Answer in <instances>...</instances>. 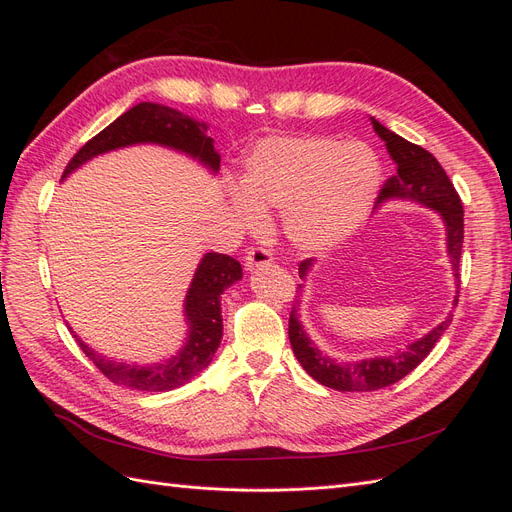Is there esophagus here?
Returning <instances> with one entry per match:
<instances>
[{
    "label": "esophagus",
    "instance_id": "esophagus-1",
    "mask_svg": "<svg viewBox=\"0 0 512 512\" xmlns=\"http://www.w3.org/2000/svg\"><path fill=\"white\" fill-rule=\"evenodd\" d=\"M273 262V256L265 247H250V252L245 256V269L247 271H256L260 267H267Z\"/></svg>",
    "mask_w": 512,
    "mask_h": 512
}]
</instances>
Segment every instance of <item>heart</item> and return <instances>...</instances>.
<instances>
[{"instance_id":"1","label":"heart","mask_w":512,"mask_h":512,"mask_svg":"<svg viewBox=\"0 0 512 512\" xmlns=\"http://www.w3.org/2000/svg\"><path fill=\"white\" fill-rule=\"evenodd\" d=\"M245 194L232 209L247 226L265 220L262 209L284 211V235L305 254L346 241L374 205L380 164L367 145L327 136H269L243 162Z\"/></svg>"}]
</instances>
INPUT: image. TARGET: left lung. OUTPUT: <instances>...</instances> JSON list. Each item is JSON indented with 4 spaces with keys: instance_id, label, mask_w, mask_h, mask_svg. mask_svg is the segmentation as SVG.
I'll list each match as a JSON object with an SVG mask.
<instances>
[{
    "instance_id": "left-lung-1",
    "label": "left lung",
    "mask_w": 512,
    "mask_h": 512,
    "mask_svg": "<svg viewBox=\"0 0 512 512\" xmlns=\"http://www.w3.org/2000/svg\"><path fill=\"white\" fill-rule=\"evenodd\" d=\"M371 123H374L376 134L386 143V151H389V156L395 162V173L393 177L384 181L378 194V205L386 203V200H414V203L436 211L446 228V250L459 286V258L463 247V207L457 190L453 188V183L444 173L440 162L433 158L427 149L406 141V138H401L389 128H384L374 117H371ZM312 265V258L303 260L299 265V275L303 280L307 271L312 269ZM301 288L303 286L299 284V290ZM451 320L453 314H448L436 329H431L425 337L408 344L406 350L401 352L389 356H376V359L339 363L331 359L329 354L318 350V346L309 339L299 318V299H294L288 320V337L294 356H297L303 369L316 382L335 391L365 393L384 389V386H391L401 378H406L433 350V346H436L444 331L451 327Z\"/></svg>"
}]
</instances>
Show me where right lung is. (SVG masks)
<instances>
[{"label": "right lung", "mask_w": 512, "mask_h": 512, "mask_svg": "<svg viewBox=\"0 0 512 512\" xmlns=\"http://www.w3.org/2000/svg\"><path fill=\"white\" fill-rule=\"evenodd\" d=\"M141 143H153L181 151L185 156L205 164L211 173L220 170V153L213 147V138L207 136V123L183 115L175 111V108L156 102H141L117 117L111 126H106L100 134H96L76 151V156L64 170V177L83 166L87 160L100 156V153ZM241 277L243 273L239 260L232 256L218 252H209L203 256L192 277L190 290L185 294L183 305L185 322L190 324L188 342L168 361L153 365L111 361L108 356H102L94 348H89L74 331L72 333L81 350L89 356V361L111 382L145 393L173 391L177 386L190 382L198 371H203L211 363L215 350H218L222 342L224 329L220 297L228 286L239 282Z\"/></svg>", "instance_id": "obj_1"}]
</instances>
